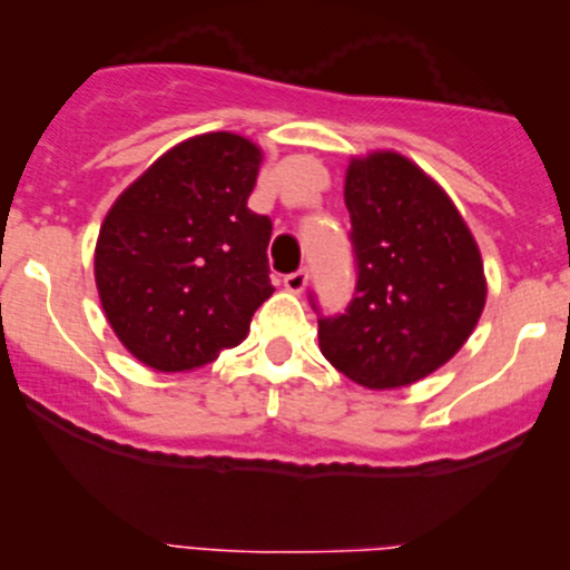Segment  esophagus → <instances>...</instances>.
Segmentation results:
<instances>
[{
	"label": "esophagus",
	"instance_id": "esophagus-1",
	"mask_svg": "<svg viewBox=\"0 0 570 570\" xmlns=\"http://www.w3.org/2000/svg\"><path fill=\"white\" fill-rule=\"evenodd\" d=\"M306 281H308L306 269H295V273L284 275V286L292 292V295H301V292L306 289Z\"/></svg>",
	"mask_w": 570,
	"mask_h": 570
}]
</instances>
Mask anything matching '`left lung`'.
I'll return each mask as SVG.
<instances>
[{
    "instance_id": "1",
    "label": "left lung",
    "mask_w": 570,
    "mask_h": 570,
    "mask_svg": "<svg viewBox=\"0 0 570 570\" xmlns=\"http://www.w3.org/2000/svg\"><path fill=\"white\" fill-rule=\"evenodd\" d=\"M344 204L358 284L347 314L320 320V350L358 386H411L444 366L480 322V248L446 189L396 151L350 159Z\"/></svg>"
}]
</instances>
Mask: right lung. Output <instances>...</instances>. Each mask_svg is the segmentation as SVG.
<instances>
[{"instance_id":"obj_1","label":"right lung","mask_w":570,"mask_h":570,"mask_svg":"<svg viewBox=\"0 0 570 570\" xmlns=\"http://www.w3.org/2000/svg\"><path fill=\"white\" fill-rule=\"evenodd\" d=\"M264 151L234 131L181 140L109 206L94 253L118 342L157 372H193L237 347L273 295L269 217L248 209Z\"/></svg>"}]
</instances>
